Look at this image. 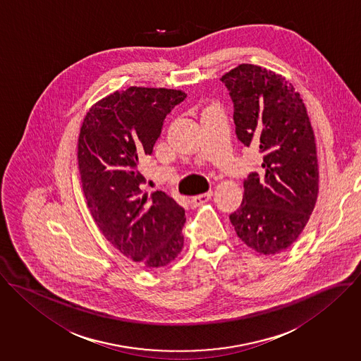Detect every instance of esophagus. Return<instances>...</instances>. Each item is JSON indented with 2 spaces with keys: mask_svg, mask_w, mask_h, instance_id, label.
<instances>
[{
  "mask_svg": "<svg viewBox=\"0 0 361 361\" xmlns=\"http://www.w3.org/2000/svg\"><path fill=\"white\" fill-rule=\"evenodd\" d=\"M212 195H214L212 191H208V192L201 194V195H195V197L191 198V205H192V207H200V205L205 204L207 201H209V200L212 198Z\"/></svg>",
  "mask_w": 361,
  "mask_h": 361,
  "instance_id": "esophagus-1",
  "label": "esophagus"
}]
</instances>
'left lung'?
I'll use <instances>...</instances> for the list:
<instances>
[{
	"label": "left lung",
	"instance_id": "8db88e82",
	"mask_svg": "<svg viewBox=\"0 0 361 361\" xmlns=\"http://www.w3.org/2000/svg\"><path fill=\"white\" fill-rule=\"evenodd\" d=\"M220 79L234 103L237 138L264 154L261 171L244 181L241 207L230 221L245 245L275 255L298 238L317 204L314 130L300 93L283 75L240 64Z\"/></svg>",
	"mask_w": 361,
	"mask_h": 361
}]
</instances>
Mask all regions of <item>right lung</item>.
Segmentation results:
<instances>
[{"instance_id": "right-lung-1", "label": "right lung", "mask_w": 361, "mask_h": 361, "mask_svg": "<svg viewBox=\"0 0 361 361\" xmlns=\"http://www.w3.org/2000/svg\"><path fill=\"white\" fill-rule=\"evenodd\" d=\"M185 97L166 87L117 90L87 110L78 137L90 215L114 248L147 269L169 265L184 247V208L163 191L142 194L140 163L152 154L166 116Z\"/></svg>"}]
</instances>
